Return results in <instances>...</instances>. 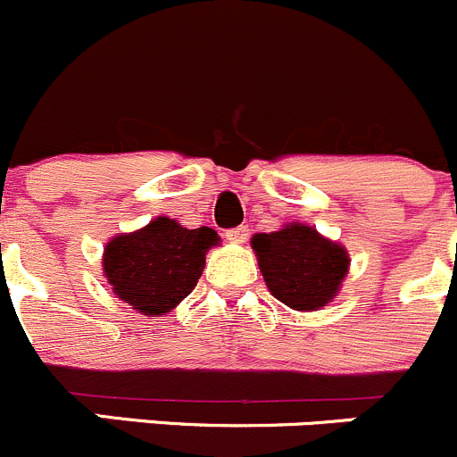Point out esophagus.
Here are the masks:
<instances>
[{"mask_svg":"<svg viewBox=\"0 0 457 457\" xmlns=\"http://www.w3.org/2000/svg\"><path fill=\"white\" fill-rule=\"evenodd\" d=\"M224 236L226 240L233 242V245H245L246 237H249V226H236V228H228Z\"/></svg>","mask_w":457,"mask_h":457,"instance_id":"esophagus-1","label":"esophagus"}]
</instances>
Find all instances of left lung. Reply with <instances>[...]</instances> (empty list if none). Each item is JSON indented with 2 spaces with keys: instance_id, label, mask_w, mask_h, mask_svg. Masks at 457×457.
Returning a JSON list of instances; mask_svg holds the SVG:
<instances>
[{
  "instance_id": "obj_1",
  "label": "left lung",
  "mask_w": 457,
  "mask_h": 457,
  "mask_svg": "<svg viewBox=\"0 0 457 457\" xmlns=\"http://www.w3.org/2000/svg\"><path fill=\"white\" fill-rule=\"evenodd\" d=\"M269 291L287 307L314 312L328 305L345 280L350 258L337 242L305 224H287L251 237Z\"/></svg>"
}]
</instances>
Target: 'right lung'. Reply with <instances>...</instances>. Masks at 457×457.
<instances>
[{"label":"right lung","instance_id":"1","mask_svg":"<svg viewBox=\"0 0 457 457\" xmlns=\"http://www.w3.org/2000/svg\"><path fill=\"white\" fill-rule=\"evenodd\" d=\"M220 245L212 228H186L170 217H156L134 233L107 242L103 273L116 296L145 316L175 310L197 285L206 251Z\"/></svg>","mask_w":457,"mask_h":457}]
</instances>
